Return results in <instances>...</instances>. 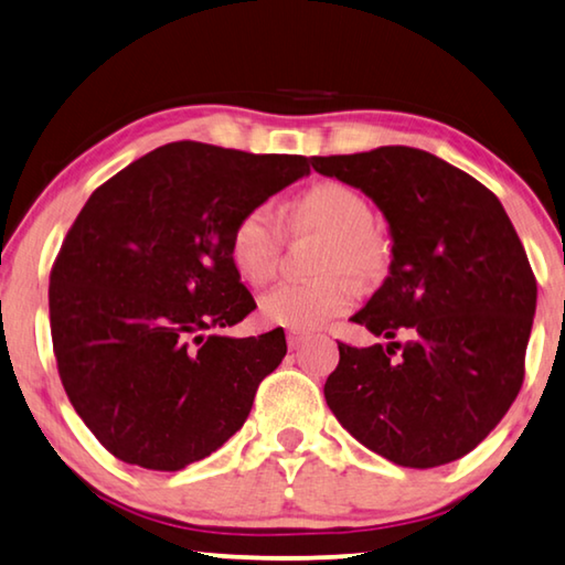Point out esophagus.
Returning <instances> with one entry per match:
<instances>
[{
  "label": "esophagus",
  "mask_w": 565,
  "mask_h": 565,
  "mask_svg": "<svg viewBox=\"0 0 565 565\" xmlns=\"http://www.w3.org/2000/svg\"><path fill=\"white\" fill-rule=\"evenodd\" d=\"M305 340H308V334H302V332H290V334H288V348H290V350H298Z\"/></svg>",
  "instance_id": "1"
}]
</instances>
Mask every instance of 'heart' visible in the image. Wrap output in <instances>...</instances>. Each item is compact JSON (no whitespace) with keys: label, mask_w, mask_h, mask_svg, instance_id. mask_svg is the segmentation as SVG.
<instances>
[{"label":"heart","mask_w":565,"mask_h":565,"mask_svg":"<svg viewBox=\"0 0 565 565\" xmlns=\"http://www.w3.org/2000/svg\"><path fill=\"white\" fill-rule=\"evenodd\" d=\"M292 233L324 235L315 270L322 280L280 285L260 300L267 324L312 332L348 312L358 292L344 277L372 275L384 260V241L370 225V205L350 185L324 181L295 198L288 213ZM282 247V225L270 205H253L237 215L227 235V255L235 273L253 288L275 277Z\"/></svg>","instance_id":"obj_1"}]
</instances>
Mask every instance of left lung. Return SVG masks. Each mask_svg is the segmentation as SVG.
Masks as SVG:
<instances>
[{"mask_svg":"<svg viewBox=\"0 0 565 565\" xmlns=\"http://www.w3.org/2000/svg\"><path fill=\"white\" fill-rule=\"evenodd\" d=\"M310 163L370 195L392 237L387 280L352 318L390 344L340 342L328 407L399 467L461 459L516 399L536 315V277L507 211L477 178L419 148Z\"/></svg>","mask_w":565,"mask_h":565,"instance_id":"obj_1","label":"left lung"}]
</instances>
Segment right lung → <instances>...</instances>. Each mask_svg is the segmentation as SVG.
<instances>
[{
  "instance_id": "obj_1",
  "label": "right lung",
  "mask_w": 565,
  "mask_h": 565,
  "mask_svg": "<svg viewBox=\"0 0 565 565\" xmlns=\"http://www.w3.org/2000/svg\"><path fill=\"white\" fill-rule=\"evenodd\" d=\"M305 156L166 143L88 198L49 277L68 402L116 459L181 471L243 427L285 332L225 338L255 310L227 255L237 215L308 175Z\"/></svg>"
}]
</instances>
